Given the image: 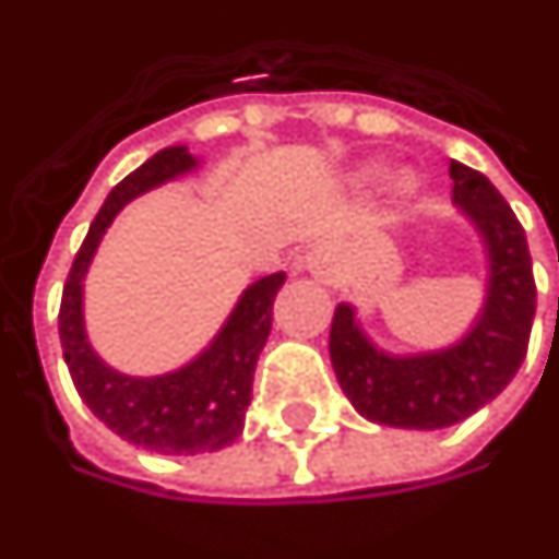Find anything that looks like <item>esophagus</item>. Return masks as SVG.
<instances>
[{
    "mask_svg": "<svg viewBox=\"0 0 559 559\" xmlns=\"http://www.w3.org/2000/svg\"><path fill=\"white\" fill-rule=\"evenodd\" d=\"M306 269L314 275V278L326 281V284H338V278H335V269H333V260H330V253L326 251H311L306 257Z\"/></svg>",
    "mask_w": 559,
    "mask_h": 559,
    "instance_id": "1",
    "label": "esophagus"
}]
</instances>
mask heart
I'll return each instance as SVG.
<instances>
[{
  "instance_id": "heart-1",
  "label": "heart",
  "mask_w": 559,
  "mask_h": 559,
  "mask_svg": "<svg viewBox=\"0 0 559 559\" xmlns=\"http://www.w3.org/2000/svg\"><path fill=\"white\" fill-rule=\"evenodd\" d=\"M381 175H384V163L381 159H362V163H357L345 175V187L354 190V193H366V190H372L381 181ZM420 187H424V181H420V175L415 169L405 166V169L393 171L388 187H384V202H388L390 212H408L417 202V197H420Z\"/></svg>"
}]
</instances>
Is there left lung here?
<instances>
[{"label":"left lung","instance_id":"obj_1","mask_svg":"<svg viewBox=\"0 0 559 559\" xmlns=\"http://www.w3.org/2000/svg\"><path fill=\"white\" fill-rule=\"evenodd\" d=\"M454 205L469 217L487 253L478 318L454 345L390 354L362 333L357 308L342 302L330 330V360L350 405L372 424L442 429L499 396L526 357L536 281L524 226L481 171L451 163Z\"/></svg>","mask_w":559,"mask_h":559}]
</instances>
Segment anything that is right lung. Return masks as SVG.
I'll return each instance as SVG.
<instances>
[{
  "label": "right lung",
  "mask_w": 559,
  "mask_h": 559,
  "mask_svg": "<svg viewBox=\"0 0 559 559\" xmlns=\"http://www.w3.org/2000/svg\"><path fill=\"white\" fill-rule=\"evenodd\" d=\"M197 166L199 157H193L185 144H175L127 175L90 224L87 239L62 287L60 342L78 396L111 432L154 454H209L239 439L245 412L251 405L253 369L272 330V302L287 278L284 272H275L253 281L217 330L212 345L199 350L181 369L142 378L108 366L93 350L84 326V278L105 229L127 202Z\"/></svg>",
  "instance_id": "add662e5"
}]
</instances>
